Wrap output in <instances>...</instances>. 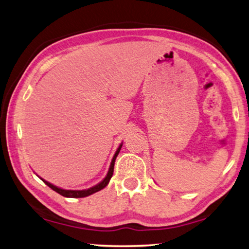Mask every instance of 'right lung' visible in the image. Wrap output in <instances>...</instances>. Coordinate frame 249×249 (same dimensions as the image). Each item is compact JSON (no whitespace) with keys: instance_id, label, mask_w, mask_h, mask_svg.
<instances>
[{"instance_id":"add662e5","label":"right lung","mask_w":249,"mask_h":249,"mask_svg":"<svg viewBox=\"0 0 249 249\" xmlns=\"http://www.w3.org/2000/svg\"><path fill=\"white\" fill-rule=\"evenodd\" d=\"M121 148H122V144L120 145L119 148H117L116 153H115V155H114V157H113V159H112L111 166H109V170H108V172H107V177H105V178H104V180L102 181V182H100L99 184H96L95 187H92V188H90V189H88V190H64V189H60V188L56 187V185H53V184H52V183L47 182V181L44 180V179H41V178H40V179L43 180L44 182H45L46 184H47L50 189H53V191H56L57 193H59V195L64 196H66V197H84V196H91V195H93V193H95V192L102 190V189L107 187V183L109 182V179L112 178L113 171H114V162H115V159H116V157H117V155H119Z\"/></svg>"}]
</instances>
